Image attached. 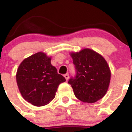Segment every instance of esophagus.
Listing matches in <instances>:
<instances>
[{
	"label": "esophagus",
	"mask_w": 132,
	"mask_h": 132,
	"mask_svg": "<svg viewBox=\"0 0 132 132\" xmlns=\"http://www.w3.org/2000/svg\"><path fill=\"white\" fill-rule=\"evenodd\" d=\"M64 77L65 78V79H66V81H68V79H69V74L68 73L65 74V75H64Z\"/></svg>",
	"instance_id": "34e87169"
}]
</instances>
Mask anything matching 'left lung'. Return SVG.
<instances>
[{
	"label": "left lung",
	"mask_w": 132,
	"mask_h": 132,
	"mask_svg": "<svg viewBox=\"0 0 132 132\" xmlns=\"http://www.w3.org/2000/svg\"><path fill=\"white\" fill-rule=\"evenodd\" d=\"M76 75L69 79L75 96L84 102L93 103L102 99L107 91L110 71L105 59L90 49L71 53Z\"/></svg>",
	"instance_id": "1"
}]
</instances>
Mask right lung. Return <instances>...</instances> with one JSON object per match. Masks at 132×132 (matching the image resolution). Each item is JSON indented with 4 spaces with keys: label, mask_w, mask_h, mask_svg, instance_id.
Wrapping results in <instances>:
<instances>
[{
    "label": "right lung",
    "mask_w": 132,
    "mask_h": 132,
    "mask_svg": "<svg viewBox=\"0 0 132 132\" xmlns=\"http://www.w3.org/2000/svg\"><path fill=\"white\" fill-rule=\"evenodd\" d=\"M16 79L23 97L37 107L50 102L59 85L66 81L51 65L50 57L42 52L33 54L21 63Z\"/></svg>",
    "instance_id": "1"
}]
</instances>
